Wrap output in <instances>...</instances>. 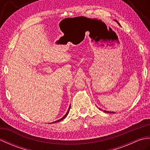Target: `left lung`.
Returning a JSON list of instances; mask_svg holds the SVG:
<instances>
[{
	"label": "left lung",
	"mask_w": 150,
	"mask_h": 150,
	"mask_svg": "<svg viewBox=\"0 0 150 150\" xmlns=\"http://www.w3.org/2000/svg\"><path fill=\"white\" fill-rule=\"evenodd\" d=\"M115 21H116V22H117V23H118V24H119V26H120V24L119 23V22H117V21H115ZM100 110H101V109H100ZM104 112H105V113H113V112H109V111H105V110H104Z\"/></svg>",
	"instance_id": "obj_1"
}]
</instances>
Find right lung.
Segmentation results:
<instances>
[{"instance_id": "obj_1", "label": "right lung", "mask_w": 150, "mask_h": 150, "mask_svg": "<svg viewBox=\"0 0 150 150\" xmlns=\"http://www.w3.org/2000/svg\"><path fill=\"white\" fill-rule=\"evenodd\" d=\"M70 107H71V106H69V109H68V111H67V113H66V115L64 116L62 118H61V119H59V120H56V121H55V122H59V121H60V120H62V119H65L66 118V117L68 115V113H69V110H70Z\"/></svg>"}]
</instances>
